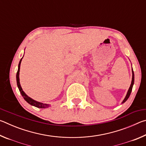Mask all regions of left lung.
Wrapping results in <instances>:
<instances>
[{
    "mask_svg": "<svg viewBox=\"0 0 146 146\" xmlns=\"http://www.w3.org/2000/svg\"><path fill=\"white\" fill-rule=\"evenodd\" d=\"M134 80H135V75H134V72H133V68H132V81H131V86L129 88V90H128L127 91V95L126 96H125V97L124 99H123V100L122 101V104L124 103L125 101H126L128 98L129 97V96L131 95V91H132V89H133V84H134Z\"/></svg>",
    "mask_w": 146,
    "mask_h": 146,
    "instance_id": "left-lung-1",
    "label": "left lung"
}]
</instances>
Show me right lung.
<instances>
[{
	"mask_svg": "<svg viewBox=\"0 0 146 146\" xmlns=\"http://www.w3.org/2000/svg\"><path fill=\"white\" fill-rule=\"evenodd\" d=\"M23 58L21 59V60H20V62H19V66H18V71H17V75H16L17 86H18L20 92H21L22 96H23V97L24 99L25 100L28 104H30V105L33 106H35V107H36V108H42L43 109V108H48L49 106V104H44V103H42V102H37V101H36V100H35L33 99H32L31 98L28 97V96L24 92V91L23 90V89H22V87H21V84H20L19 72H20V67H21V61H22V59H23Z\"/></svg>",
	"mask_w": 146,
	"mask_h": 146,
	"instance_id": "obj_1",
	"label": "right lung"
}]
</instances>
